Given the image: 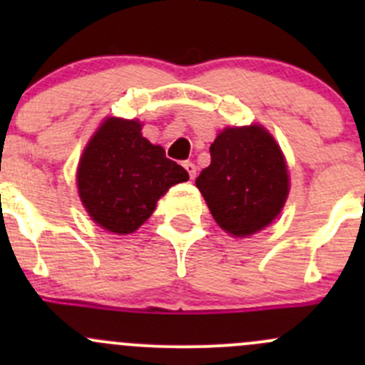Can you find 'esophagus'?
Wrapping results in <instances>:
<instances>
[{"label": "esophagus", "mask_w": 365, "mask_h": 365, "mask_svg": "<svg viewBox=\"0 0 365 365\" xmlns=\"http://www.w3.org/2000/svg\"><path fill=\"white\" fill-rule=\"evenodd\" d=\"M183 168L187 169V173H189V178L190 180H194L196 178V171H197V168H196V164H192V162H183Z\"/></svg>", "instance_id": "esophagus-1"}]
</instances>
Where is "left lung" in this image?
I'll use <instances>...</instances> for the list:
<instances>
[{
  "instance_id": "8db88e82",
  "label": "left lung",
  "mask_w": 365,
  "mask_h": 365,
  "mask_svg": "<svg viewBox=\"0 0 365 365\" xmlns=\"http://www.w3.org/2000/svg\"><path fill=\"white\" fill-rule=\"evenodd\" d=\"M212 162L197 176L215 222L249 237L279 215L289 190L281 148L259 125L227 127L210 146Z\"/></svg>"
}]
</instances>
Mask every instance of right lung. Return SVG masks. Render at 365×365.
<instances>
[{
	"instance_id": "add662e5",
	"label": "right lung",
	"mask_w": 365,
	"mask_h": 365,
	"mask_svg": "<svg viewBox=\"0 0 365 365\" xmlns=\"http://www.w3.org/2000/svg\"><path fill=\"white\" fill-rule=\"evenodd\" d=\"M189 173L141 134L134 120L108 118L91 138L77 169V189L91 219L104 230L128 235L155 210L169 187Z\"/></svg>"
}]
</instances>
